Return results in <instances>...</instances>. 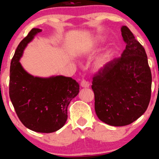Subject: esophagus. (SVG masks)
Masks as SVG:
<instances>
[{"mask_svg":"<svg viewBox=\"0 0 159 159\" xmlns=\"http://www.w3.org/2000/svg\"><path fill=\"white\" fill-rule=\"evenodd\" d=\"M80 85H81V87H82V88H89L90 84H89V82H87L85 80H82L81 81V83H80Z\"/></svg>","mask_w":159,"mask_h":159,"instance_id":"esophagus-1","label":"esophagus"}]
</instances>
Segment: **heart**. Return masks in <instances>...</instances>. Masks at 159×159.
Here are the masks:
<instances>
[{
  "label": "heart",
  "instance_id": "heart-1",
  "mask_svg": "<svg viewBox=\"0 0 159 159\" xmlns=\"http://www.w3.org/2000/svg\"><path fill=\"white\" fill-rule=\"evenodd\" d=\"M110 60V53H106L102 54L97 58L95 63V67L98 71L102 70L107 66Z\"/></svg>",
  "mask_w": 159,
  "mask_h": 159
}]
</instances>
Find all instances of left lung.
<instances>
[{
	"label": "left lung",
	"mask_w": 159,
	"mask_h": 159,
	"mask_svg": "<svg viewBox=\"0 0 159 159\" xmlns=\"http://www.w3.org/2000/svg\"><path fill=\"white\" fill-rule=\"evenodd\" d=\"M121 31L125 50L92 82L98 117L115 127L129 125L142 116L151 95V71L144 48L127 27L122 26Z\"/></svg>",
	"instance_id": "obj_1"
}]
</instances>
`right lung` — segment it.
<instances>
[{"label":"right lung","instance_id":"1","mask_svg":"<svg viewBox=\"0 0 159 159\" xmlns=\"http://www.w3.org/2000/svg\"><path fill=\"white\" fill-rule=\"evenodd\" d=\"M42 30L33 28L19 43L10 66L9 96L19 119L28 129L51 133L67 119V108L80 92L76 80L64 76L43 78L27 73L19 60L27 44Z\"/></svg>","mask_w":159,"mask_h":159}]
</instances>
